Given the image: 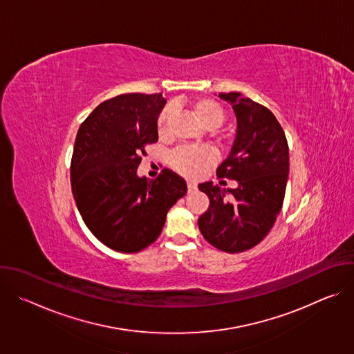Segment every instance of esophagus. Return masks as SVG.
Returning <instances> with one entry per match:
<instances>
[{
  "label": "esophagus",
  "instance_id": "1",
  "mask_svg": "<svg viewBox=\"0 0 354 354\" xmlns=\"http://www.w3.org/2000/svg\"><path fill=\"white\" fill-rule=\"evenodd\" d=\"M197 189V185L194 182H187V190L189 192H194Z\"/></svg>",
  "mask_w": 354,
  "mask_h": 354
}]
</instances>
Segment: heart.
Segmentation results:
<instances>
[{
  "mask_svg": "<svg viewBox=\"0 0 354 354\" xmlns=\"http://www.w3.org/2000/svg\"><path fill=\"white\" fill-rule=\"evenodd\" d=\"M192 115L196 122L206 130H217L225 120L223 108L212 99H197L190 105ZM171 111L165 109L158 119V136L167 137L169 130ZM214 161V156L209 148H176L169 156L168 162L171 168L185 178H197L203 174Z\"/></svg>",
  "mask_w": 354,
  "mask_h": 354,
  "instance_id": "heart-1",
  "label": "heart"
}]
</instances>
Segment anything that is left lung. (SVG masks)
Here are the masks:
<instances>
[{
  "instance_id": "obj_1",
  "label": "left lung",
  "mask_w": 354,
  "mask_h": 354,
  "mask_svg": "<svg viewBox=\"0 0 354 354\" xmlns=\"http://www.w3.org/2000/svg\"><path fill=\"white\" fill-rule=\"evenodd\" d=\"M232 105L236 134L228 157L217 168L218 178L238 182L223 189L200 183L210 206L198 217L207 242L228 254L258 245L272 230L283 206L288 178V144L274 115L239 92L218 93ZM221 183V182H220Z\"/></svg>"
}]
</instances>
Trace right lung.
Instances as JSON below:
<instances>
[{
	"mask_svg": "<svg viewBox=\"0 0 354 354\" xmlns=\"http://www.w3.org/2000/svg\"><path fill=\"white\" fill-rule=\"evenodd\" d=\"M165 104L162 93H123L97 105L77 133L71 187L78 212L100 242L123 254L153 243L187 192L169 169L151 182L137 175L145 145L158 141Z\"/></svg>",
	"mask_w": 354,
	"mask_h": 354,
	"instance_id": "add662e5",
	"label": "right lung"
}]
</instances>
